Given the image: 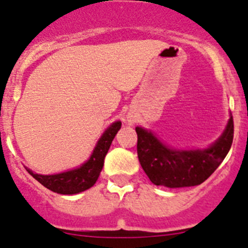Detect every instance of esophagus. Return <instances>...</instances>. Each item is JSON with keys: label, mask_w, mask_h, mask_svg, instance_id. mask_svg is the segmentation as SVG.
I'll return each mask as SVG.
<instances>
[{"label": "esophagus", "mask_w": 248, "mask_h": 248, "mask_svg": "<svg viewBox=\"0 0 248 248\" xmlns=\"http://www.w3.org/2000/svg\"><path fill=\"white\" fill-rule=\"evenodd\" d=\"M128 121H129V122H131V124H132V119H129V120H128Z\"/></svg>", "instance_id": "obj_1"}]
</instances>
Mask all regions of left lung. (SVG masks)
I'll use <instances>...</instances> for the list:
<instances>
[{
    "mask_svg": "<svg viewBox=\"0 0 248 248\" xmlns=\"http://www.w3.org/2000/svg\"><path fill=\"white\" fill-rule=\"evenodd\" d=\"M138 134V158L140 166L156 186L170 188L201 185L226 158L234 137L232 116L222 137L205 150L177 151L162 144L151 132L141 127L136 128Z\"/></svg>",
    "mask_w": 248,
    "mask_h": 248,
    "instance_id": "8db88e82",
    "label": "left lung"
}]
</instances>
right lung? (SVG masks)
<instances>
[{
  "mask_svg": "<svg viewBox=\"0 0 248 248\" xmlns=\"http://www.w3.org/2000/svg\"><path fill=\"white\" fill-rule=\"evenodd\" d=\"M121 128V122L116 121L107 129L97 142L93 152L89 161L85 162L80 168L55 175H39L26 169L39 184L43 185L50 191L59 194H77L86 191L96 184L102 168L104 158L108 152L112 139L115 138L119 129Z\"/></svg>",
  "mask_w": 248,
  "mask_h": 248,
  "instance_id": "obj_1",
  "label": "right lung"
}]
</instances>
